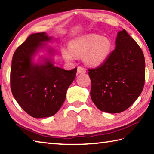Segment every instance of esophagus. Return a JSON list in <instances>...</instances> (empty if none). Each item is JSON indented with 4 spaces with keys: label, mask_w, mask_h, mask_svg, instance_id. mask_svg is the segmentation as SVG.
<instances>
[{
    "label": "esophagus",
    "mask_w": 154,
    "mask_h": 154,
    "mask_svg": "<svg viewBox=\"0 0 154 154\" xmlns=\"http://www.w3.org/2000/svg\"><path fill=\"white\" fill-rule=\"evenodd\" d=\"M86 72L85 69L83 66H78L77 68V74H83Z\"/></svg>",
    "instance_id": "esophagus-1"
}]
</instances>
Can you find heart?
Masks as SVG:
<instances>
[{"mask_svg": "<svg viewBox=\"0 0 154 154\" xmlns=\"http://www.w3.org/2000/svg\"><path fill=\"white\" fill-rule=\"evenodd\" d=\"M70 49L62 51L64 58L67 61L75 59L74 54L83 55V61L91 66H97L103 64L110 54L111 43L108 38L90 34L74 39L70 43Z\"/></svg>", "mask_w": 154, "mask_h": 154, "instance_id": "heart-1", "label": "heart"}]
</instances>
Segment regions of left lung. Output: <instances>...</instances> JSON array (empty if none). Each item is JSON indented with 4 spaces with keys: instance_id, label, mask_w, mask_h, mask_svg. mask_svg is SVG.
<instances>
[{
    "instance_id": "obj_1",
    "label": "left lung",
    "mask_w": 154,
    "mask_h": 154,
    "mask_svg": "<svg viewBox=\"0 0 154 154\" xmlns=\"http://www.w3.org/2000/svg\"><path fill=\"white\" fill-rule=\"evenodd\" d=\"M116 45L103 64L88 69L91 98L98 109L110 113L128 109L141 94L145 79L143 51L126 30L118 33Z\"/></svg>"
}]
</instances>
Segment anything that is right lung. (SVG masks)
I'll return each mask as SVG.
<instances>
[{
  "label": "right lung",
  "instance_id": "1",
  "mask_svg": "<svg viewBox=\"0 0 154 154\" xmlns=\"http://www.w3.org/2000/svg\"><path fill=\"white\" fill-rule=\"evenodd\" d=\"M51 37L45 32L32 34L13 56L10 83L13 95L25 112L35 118L56 114L63 105L67 89L75 79L77 68L66 71L49 60L33 64L32 56Z\"/></svg>",
  "mask_w": 154,
  "mask_h": 154
}]
</instances>
